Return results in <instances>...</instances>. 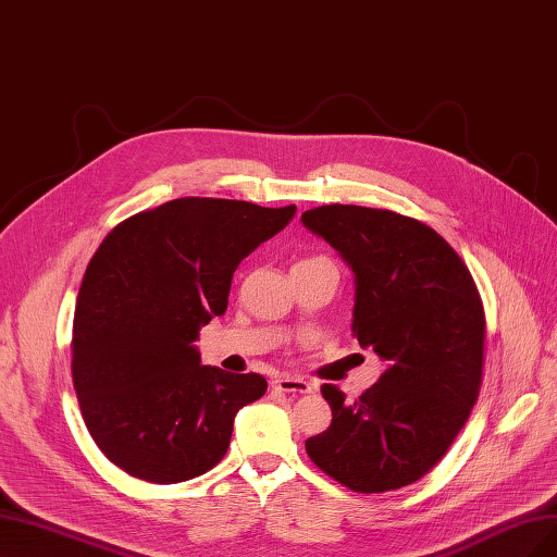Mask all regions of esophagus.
<instances>
[{
  "mask_svg": "<svg viewBox=\"0 0 557 557\" xmlns=\"http://www.w3.org/2000/svg\"><path fill=\"white\" fill-rule=\"evenodd\" d=\"M274 391L281 393H290V395H301V393H310L313 386H310L306 380H299V376H278V380L272 382Z\"/></svg>",
  "mask_w": 557,
  "mask_h": 557,
  "instance_id": "34e87169",
  "label": "esophagus"
}]
</instances>
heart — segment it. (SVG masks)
Wrapping results in <instances>:
<instances>
[{
	"label": "heart",
	"mask_w": 557,
	"mask_h": 557,
	"mask_svg": "<svg viewBox=\"0 0 557 557\" xmlns=\"http://www.w3.org/2000/svg\"><path fill=\"white\" fill-rule=\"evenodd\" d=\"M313 260H326V258H322V256H318V258H306V260H301V262H313ZM299 262V264H301Z\"/></svg>",
	"instance_id": "obj_1"
}]
</instances>
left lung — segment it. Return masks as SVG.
Returning a JSON list of instances; mask_svg holds the SVG:
<instances>
[{"label": "left lung", "instance_id": "1", "mask_svg": "<svg viewBox=\"0 0 557 557\" xmlns=\"http://www.w3.org/2000/svg\"><path fill=\"white\" fill-rule=\"evenodd\" d=\"M351 267V331L386 363L359 399L324 384L333 420L306 441L320 471L359 494H384L428 475L478 403L484 306L469 267L418 219L361 206L301 214Z\"/></svg>", "mask_w": 557, "mask_h": 557}]
</instances>
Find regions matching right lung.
I'll list each match as a JSON object with an SVG mask.
<instances>
[{
    "label": "right lung",
    "instance_id": "obj_1",
    "mask_svg": "<svg viewBox=\"0 0 557 557\" xmlns=\"http://www.w3.org/2000/svg\"><path fill=\"white\" fill-rule=\"evenodd\" d=\"M297 208L175 198L109 231L86 267L73 322V384L102 455L154 484L224 459L235 413L267 391L258 372L201 366L198 329L228 308L237 264Z\"/></svg>",
    "mask_w": 557,
    "mask_h": 557
}]
</instances>
